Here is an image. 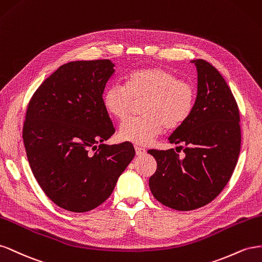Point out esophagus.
Wrapping results in <instances>:
<instances>
[{
  "mask_svg": "<svg viewBox=\"0 0 262 262\" xmlns=\"http://www.w3.org/2000/svg\"><path fill=\"white\" fill-rule=\"evenodd\" d=\"M135 150H136V155L137 156L145 155V152H146V149L141 148V147H138V146H135Z\"/></svg>",
  "mask_w": 262,
  "mask_h": 262,
  "instance_id": "obj_1",
  "label": "esophagus"
}]
</instances>
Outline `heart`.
I'll use <instances>...</instances> for the list:
<instances>
[{"label":"heart","instance_id":"obj_1","mask_svg":"<svg viewBox=\"0 0 262 262\" xmlns=\"http://www.w3.org/2000/svg\"><path fill=\"white\" fill-rule=\"evenodd\" d=\"M103 106L118 121L129 116L135 103L144 102V117L124 122L118 137L139 146L150 145L166 127L173 130L192 115L196 102V90L191 82L177 79L161 67H143L130 71L125 85L113 83L103 93Z\"/></svg>","mask_w":262,"mask_h":262}]
</instances>
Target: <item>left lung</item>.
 <instances>
[{
    "mask_svg": "<svg viewBox=\"0 0 262 262\" xmlns=\"http://www.w3.org/2000/svg\"><path fill=\"white\" fill-rule=\"evenodd\" d=\"M191 62L198 70L195 107L169 137V143L182 146L177 152L148 151L157 161L149 179L152 195L178 211L195 210L219 195L234 172L242 143L239 110L226 81L203 59Z\"/></svg>",
    "mask_w": 262,
    "mask_h": 262,
    "instance_id": "left-lung-1",
    "label": "left lung"
}]
</instances>
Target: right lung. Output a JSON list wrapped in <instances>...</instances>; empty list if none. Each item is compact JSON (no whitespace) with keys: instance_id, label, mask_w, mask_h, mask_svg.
Returning a JSON list of instances; mask_svg holds the SVG:
<instances>
[{"instance_id":"add662e5","label":"right lung","mask_w":262,"mask_h":262,"mask_svg":"<svg viewBox=\"0 0 262 262\" xmlns=\"http://www.w3.org/2000/svg\"><path fill=\"white\" fill-rule=\"evenodd\" d=\"M114 72L108 59L64 63L28 103L23 140L29 166L45 194L67 211L101 205L135 157L130 143L103 144L115 133L102 102Z\"/></svg>"}]
</instances>
